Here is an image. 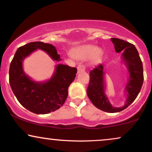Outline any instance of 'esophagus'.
Masks as SVG:
<instances>
[{
    "mask_svg": "<svg viewBox=\"0 0 152 152\" xmlns=\"http://www.w3.org/2000/svg\"><path fill=\"white\" fill-rule=\"evenodd\" d=\"M78 73H81V72H83L86 70V67L84 66L83 65H79L78 66Z\"/></svg>",
    "mask_w": 152,
    "mask_h": 152,
    "instance_id": "1",
    "label": "esophagus"
}]
</instances>
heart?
I'll list each match as a JSON object with an SVG mask.
<instances>
[{"instance_id": "1", "label": "heart", "mask_w": 152, "mask_h": 152, "mask_svg": "<svg viewBox=\"0 0 152 152\" xmlns=\"http://www.w3.org/2000/svg\"><path fill=\"white\" fill-rule=\"evenodd\" d=\"M75 57L81 59L90 58L93 63H98L103 56V52L101 49H98L96 46L92 45H86L75 49L73 52Z\"/></svg>"}]
</instances>
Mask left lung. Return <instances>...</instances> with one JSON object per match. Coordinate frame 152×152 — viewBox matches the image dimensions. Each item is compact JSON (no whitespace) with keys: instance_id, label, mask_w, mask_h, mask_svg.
Returning a JSON list of instances; mask_svg holds the SVG:
<instances>
[{"instance_id":"8db88e82","label":"left lung","mask_w":152,"mask_h":152,"mask_svg":"<svg viewBox=\"0 0 152 152\" xmlns=\"http://www.w3.org/2000/svg\"><path fill=\"white\" fill-rule=\"evenodd\" d=\"M115 52H122V58L125 62L129 76L125 88L127 100L122 107H116L110 103L105 94L103 66L102 64L90 71V81L87 88V95L92 103L101 110L107 113H118L127 108L134 102L142 88L144 81L143 66L140 54L132 44L118 38H111Z\"/></svg>"}]
</instances>
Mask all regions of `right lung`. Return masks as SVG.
I'll use <instances>...</instances> for the list:
<instances>
[{
    "label": "right lung",
    "instance_id": "right-lung-1",
    "mask_svg": "<svg viewBox=\"0 0 152 152\" xmlns=\"http://www.w3.org/2000/svg\"><path fill=\"white\" fill-rule=\"evenodd\" d=\"M41 49L55 61H60L56 47L51 44L34 42L19 47L9 70L10 87L19 103L35 114H47L61 107L68 96V88L74 81L77 69L67 65L56 66L54 74L45 82L34 81L25 74L23 62L27 56Z\"/></svg>",
    "mask_w": 152,
    "mask_h": 152
}]
</instances>
